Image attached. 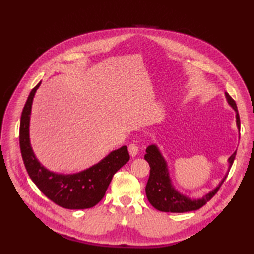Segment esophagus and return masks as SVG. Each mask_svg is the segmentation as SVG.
Instances as JSON below:
<instances>
[{
    "instance_id": "esophagus-1",
    "label": "esophagus",
    "mask_w": 254,
    "mask_h": 254,
    "mask_svg": "<svg viewBox=\"0 0 254 254\" xmlns=\"http://www.w3.org/2000/svg\"><path fill=\"white\" fill-rule=\"evenodd\" d=\"M128 153L132 156V157H135L138 153V146L136 144H130L128 145Z\"/></svg>"
}]
</instances>
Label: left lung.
I'll use <instances>...</instances> for the list:
<instances>
[{"label": "left lung", "mask_w": 254, "mask_h": 254, "mask_svg": "<svg viewBox=\"0 0 254 254\" xmlns=\"http://www.w3.org/2000/svg\"><path fill=\"white\" fill-rule=\"evenodd\" d=\"M226 98H227L228 104L233 107L236 111L237 127H238L240 131V118L236 102L227 93H226ZM236 153L237 152L231 155L228 159L229 168L234 164ZM144 158L145 160H147V163L149 164L150 167L149 178L146 188H145L146 196L149 203L152 204L156 209L160 210V212L185 213L201 208L218 192L220 186L223 185V182L225 181L226 178H227V176H225L222 182L218 185V187L215 188L214 190H212L209 193L205 194L202 198L191 199L187 197L186 195H182V194H180L174 187H172L167 163L156 145H150V146L146 148V154H145Z\"/></svg>", "instance_id": "8db88e82"}]
</instances>
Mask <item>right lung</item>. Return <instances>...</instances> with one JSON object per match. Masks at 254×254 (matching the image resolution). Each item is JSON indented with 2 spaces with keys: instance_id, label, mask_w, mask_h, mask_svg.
<instances>
[{
  "instance_id": "obj_1",
  "label": "right lung",
  "mask_w": 254,
  "mask_h": 254,
  "mask_svg": "<svg viewBox=\"0 0 254 254\" xmlns=\"http://www.w3.org/2000/svg\"><path fill=\"white\" fill-rule=\"evenodd\" d=\"M40 84L41 82L31 89L21 112L19 146L25 168L38 189L59 206L67 209L93 207L105 196L113 175L130 159L127 148L122 146L113 150L98 164L78 174L60 175L46 169L36 158L29 139L32 99Z\"/></svg>"
}]
</instances>
